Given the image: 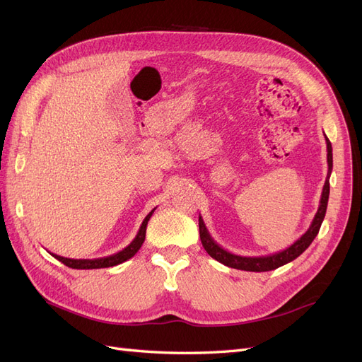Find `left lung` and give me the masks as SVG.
Here are the masks:
<instances>
[{
	"instance_id": "obj_1",
	"label": "left lung",
	"mask_w": 362,
	"mask_h": 362,
	"mask_svg": "<svg viewBox=\"0 0 362 362\" xmlns=\"http://www.w3.org/2000/svg\"><path fill=\"white\" fill-rule=\"evenodd\" d=\"M325 139H326V149H327V177L323 185L319 210H317L310 228L306 229V233L296 240L291 246H288L284 250L275 252V254L261 255V257H243V255H235L233 252L223 249L221 245H217V242H214V238L210 235V233H208V229L204 223V218L199 216L201 242L204 249L208 252V255L217 259L218 262H222V264L233 269L246 270V272H269L287 264V262L296 259L300 254H303V252L313 243L315 235L319 234V229L322 226V222L326 214L327 199H329V177L332 172V145L326 136Z\"/></svg>"
}]
</instances>
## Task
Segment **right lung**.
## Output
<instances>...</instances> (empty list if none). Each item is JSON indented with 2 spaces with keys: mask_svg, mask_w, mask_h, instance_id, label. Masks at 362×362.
<instances>
[{
  "mask_svg": "<svg viewBox=\"0 0 362 362\" xmlns=\"http://www.w3.org/2000/svg\"><path fill=\"white\" fill-rule=\"evenodd\" d=\"M156 211V208L152 210L145 218L144 222H141L140 228H139V233L134 237L133 242H131L127 247H124L122 250L116 252L113 255H108V257H103V258H93V259H75V258H64L60 255L52 254L54 258H57L59 261H62L64 266H68L71 269H104V267H113L120 264V262H124L127 259H129L131 257H134L137 254V250L141 247L145 242V235H146V226L149 218L152 216V213Z\"/></svg>",
  "mask_w": 362,
  "mask_h": 362,
  "instance_id": "obj_1",
  "label": "right lung"
}]
</instances>
